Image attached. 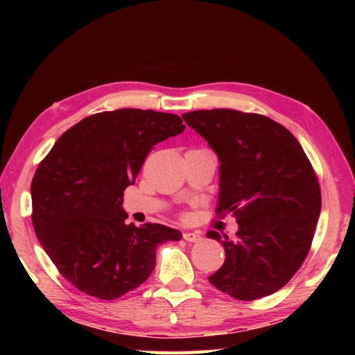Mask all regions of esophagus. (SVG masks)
<instances>
[{
	"mask_svg": "<svg viewBox=\"0 0 355 355\" xmlns=\"http://www.w3.org/2000/svg\"><path fill=\"white\" fill-rule=\"evenodd\" d=\"M183 238L188 243H200L202 241V235L197 232H186V233H183Z\"/></svg>",
	"mask_w": 355,
	"mask_h": 355,
	"instance_id": "1",
	"label": "esophagus"
}]
</instances>
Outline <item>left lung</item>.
I'll return each mask as SVG.
<instances>
[{
  "label": "left lung",
  "instance_id": "8db88e82",
  "mask_svg": "<svg viewBox=\"0 0 355 355\" xmlns=\"http://www.w3.org/2000/svg\"><path fill=\"white\" fill-rule=\"evenodd\" d=\"M184 122L219 158L218 213H232L236 238L209 230L225 261L208 280L239 300L285 286L309 255L321 213L313 166L284 125L235 110L191 111Z\"/></svg>",
  "mask_w": 355,
  "mask_h": 355
}]
</instances>
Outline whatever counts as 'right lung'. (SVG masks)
<instances>
[{
  "label": "right lung",
  "mask_w": 355,
  "mask_h": 355,
  "mask_svg": "<svg viewBox=\"0 0 355 355\" xmlns=\"http://www.w3.org/2000/svg\"><path fill=\"white\" fill-rule=\"evenodd\" d=\"M184 130L177 114L123 107L69 128L40 161L31 183L35 236L65 280L112 300L152 274L156 248L182 233L125 224L123 191L153 146Z\"/></svg>",
  "instance_id": "obj_1"
}]
</instances>
